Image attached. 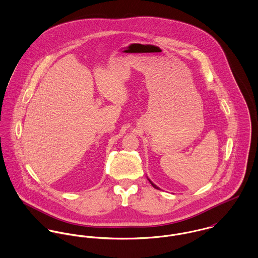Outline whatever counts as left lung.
<instances>
[{
	"label": "left lung",
	"mask_w": 258,
	"mask_h": 258,
	"mask_svg": "<svg viewBox=\"0 0 258 258\" xmlns=\"http://www.w3.org/2000/svg\"><path fill=\"white\" fill-rule=\"evenodd\" d=\"M148 180H149V179H148ZM149 182H150V184H152V185H153V186H154V187H155V188H157V189H160V188H159V187H158V186H157V185H156V184H153V183H152V182H151V181H150V180H149Z\"/></svg>",
	"instance_id": "obj_1"
}]
</instances>
